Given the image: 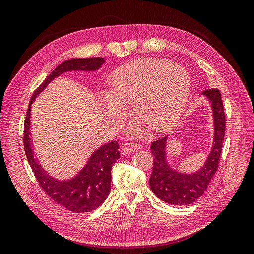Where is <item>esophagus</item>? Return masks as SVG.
Returning <instances> with one entry per match:
<instances>
[{
    "label": "esophagus",
    "mask_w": 254,
    "mask_h": 254,
    "mask_svg": "<svg viewBox=\"0 0 254 254\" xmlns=\"http://www.w3.org/2000/svg\"><path fill=\"white\" fill-rule=\"evenodd\" d=\"M141 148V145L137 144V143H132V142H129V143H125L123 144L122 146V150L124 153H132L135 150L140 149Z\"/></svg>",
    "instance_id": "esophagus-1"
}]
</instances>
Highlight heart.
Listing matches in <instances>:
<instances>
[{
	"instance_id": "heart-1",
	"label": "heart",
	"mask_w": 254,
	"mask_h": 254,
	"mask_svg": "<svg viewBox=\"0 0 254 254\" xmlns=\"http://www.w3.org/2000/svg\"><path fill=\"white\" fill-rule=\"evenodd\" d=\"M190 88L189 73L167 59H139L114 72L110 92L98 98L110 120H117L123 106L156 130L172 126L180 118Z\"/></svg>"
}]
</instances>
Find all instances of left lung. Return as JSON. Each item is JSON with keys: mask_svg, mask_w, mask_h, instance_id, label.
I'll return each mask as SVG.
<instances>
[{"mask_svg": "<svg viewBox=\"0 0 254 254\" xmlns=\"http://www.w3.org/2000/svg\"><path fill=\"white\" fill-rule=\"evenodd\" d=\"M201 94L209 99L212 107L214 140L210 155L200 170L195 173L183 174L172 168L168 164L165 150L167 135L152 142L150 146L153 155V166L149 186L153 194L166 203L186 205L195 202L202 196L217 172L226 129L224 105L218 89L205 90Z\"/></svg>", "mask_w": 254, "mask_h": 254, "instance_id": "8db88e82", "label": "left lung"}]
</instances>
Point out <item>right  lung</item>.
<instances>
[{
  "label": "right lung",
  "mask_w": 254,
  "mask_h": 254,
  "mask_svg": "<svg viewBox=\"0 0 254 254\" xmlns=\"http://www.w3.org/2000/svg\"><path fill=\"white\" fill-rule=\"evenodd\" d=\"M104 63L102 57L73 58L61 63L34 92L24 121L25 153L37 181L54 201L74 213L93 211L108 197L111 187V167L120 158L119 144L112 141L101 146L92 153L87 164L74 178L64 181L55 179L43 170L34 155V145L30 142V109L36 97L59 75L71 71L93 72Z\"/></svg>",
  "instance_id": "right-lung-1"
}]
</instances>
